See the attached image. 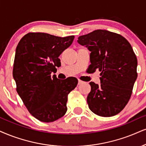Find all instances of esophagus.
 <instances>
[{"instance_id":"1","label":"esophagus","mask_w":146,"mask_h":146,"mask_svg":"<svg viewBox=\"0 0 146 146\" xmlns=\"http://www.w3.org/2000/svg\"><path fill=\"white\" fill-rule=\"evenodd\" d=\"M83 83V81H82V80H78V84H81Z\"/></svg>"}]
</instances>
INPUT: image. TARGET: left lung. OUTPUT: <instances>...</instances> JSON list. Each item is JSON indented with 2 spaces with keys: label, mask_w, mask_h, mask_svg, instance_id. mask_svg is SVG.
I'll return each mask as SVG.
<instances>
[{
  "label": "left lung",
  "mask_w": 146,
  "mask_h": 146,
  "mask_svg": "<svg viewBox=\"0 0 146 146\" xmlns=\"http://www.w3.org/2000/svg\"><path fill=\"white\" fill-rule=\"evenodd\" d=\"M78 42L91 51L89 69L99 70L101 84L91 82L89 109L103 117L120 112L129 102L137 78V59L128 40L108 30H97L80 36Z\"/></svg>",
  "instance_id": "8db88e82"
}]
</instances>
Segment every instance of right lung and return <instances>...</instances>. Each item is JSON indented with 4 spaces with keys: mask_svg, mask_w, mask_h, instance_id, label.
Here are the masks:
<instances>
[{
    "mask_svg": "<svg viewBox=\"0 0 146 146\" xmlns=\"http://www.w3.org/2000/svg\"><path fill=\"white\" fill-rule=\"evenodd\" d=\"M74 38L30 32L16 48L13 70L16 90L29 112L41 122L51 123L64 116L68 95L78 84L74 77L59 80L51 75L61 66L58 57Z\"/></svg>",
    "mask_w": 146,
    "mask_h": 146,
    "instance_id": "obj_1",
    "label": "right lung"
}]
</instances>
